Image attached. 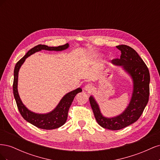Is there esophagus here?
I'll return each instance as SVG.
<instances>
[{"label":"esophagus","instance_id":"obj_1","mask_svg":"<svg viewBox=\"0 0 160 160\" xmlns=\"http://www.w3.org/2000/svg\"><path fill=\"white\" fill-rule=\"evenodd\" d=\"M93 87L91 84H88L85 87V90L86 91H88V93H91V92L93 91Z\"/></svg>","mask_w":160,"mask_h":160}]
</instances>
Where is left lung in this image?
Returning a JSON list of instances; mask_svg holds the SVG:
<instances>
[{"label": "left lung", "instance_id": "left-lung-1", "mask_svg": "<svg viewBox=\"0 0 160 160\" xmlns=\"http://www.w3.org/2000/svg\"><path fill=\"white\" fill-rule=\"evenodd\" d=\"M116 47L121 51L122 55L119 59H114L111 62L116 65H122L133 81V95L129 106L119 116L106 118L101 113L99 106L93 97L89 98L91 107L98 124L111 130L123 129L138 120L148 103L149 96L150 75L146 63L132 47L125 45Z\"/></svg>", "mask_w": 160, "mask_h": 160}]
</instances>
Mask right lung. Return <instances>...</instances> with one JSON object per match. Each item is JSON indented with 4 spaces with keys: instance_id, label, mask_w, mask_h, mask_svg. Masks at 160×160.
<instances>
[{
    "instance_id": "1",
    "label": "right lung",
    "mask_w": 160,
    "mask_h": 160,
    "mask_svg": "<svg viewBox=\"0 0 160 160\" xmlns=\"http://www.w3.org/2000/svg\"><path fill=\"white\" fill-rule=\"evenodd\" d=\"M68 47V43L59 47H48L45 45H38L28 51L27 54L17 62L15 67H14L12 89L17 108L22 117L28 122L35 125L37 128L43 129H53L59 128L65 124L67 119V115H68V111L72 101H73L75 95L81 92L82 89L81 88H78L66 94L61 100L57 108L51 112L47 114L35 113L31 112L23 105L20 98H19L17 91L18 74L19 69L27 58L35 52L39 51L42 49L57 51H62L66 49Z\"/></svg>"
}]
</instances>
